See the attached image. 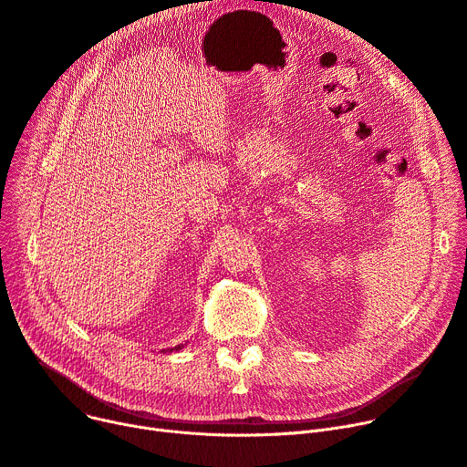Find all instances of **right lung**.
<instances>
[{
  "mask_svg": "<svg viewBox=\"0 0 467 467\" xmlns=\"http://www.w3.org/2000/svg\"><path fill=\"white\" fill-rule=\"evenodd\" d=\"M180 348H182V347H174V348H170V352H171V350H180Z\"/></svg>",
  "mask_w": 467,
  "mask_h": 467,
  "instance_id": "obj_1",
  "label": "right lung"
}]
</instances>
